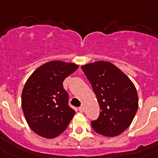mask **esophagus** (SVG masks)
I'll return each instance as SVG.
<instances>
[{
  "instance_id": "1",
  "label": "esophagus",
  "mask_w": 158,
  "mask_h": 158,
  "mask_svg": "<svg viewBox=\"0 0 158 158\" xmlns=\"http://www.w3.org/2000/svg\"><path fill=\"white\" fill-rule=\"evenodd\" d=\"M78 110H79V111L82 113V112H84V107H83V106H81V107H79Z\"/></svg>"
}]
</instances>
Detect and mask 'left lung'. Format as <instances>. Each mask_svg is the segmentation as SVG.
<instances>
[{
    "label": "left lung",
    "instance_id": "obj_1",
    "mask_svg": "<svg viewBox=\"0 0 158 158\" xmlns=\"http://www.w3.org/2000/svg\"><path fill=\"white\" fill-rule=\"evenodd\" d=\"M100 107L99 117L91 122L96 132L116 136L130 126L138 109L137 91L131 81L108 61L82 65Z\"/></svg>",
    "mask_w": 158,
    "mask_h": 158
}]
</instances>
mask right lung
<instances>
[{"label":"right lung","mask_w":158,"mask_h":158,"mask_svg":"<svg viewBox=\"0 0 158 158\" xmlns=\"http://www.w3.org/2000/svg\"><path fill=\"white\" fill-rule=\"evenodd\" d=\"M77 68L76 64L50 61L35 70L26 82L22 93L23 114L32 131L42 137L62 133L75 114L63 81Z\"/></svg>","instance_id":"1"}]
</instances>
